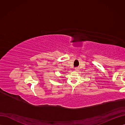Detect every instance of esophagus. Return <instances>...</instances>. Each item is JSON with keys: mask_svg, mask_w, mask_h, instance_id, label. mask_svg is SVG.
<instances>
[{"mask_svg": "<svg viewBox=\"0 0 125 125\" xmlns=\"http://www.w3.org/2000/svg\"><path fill=\"white\" fill-rule=\"evenodd\" d=\"M75 70H76V71H78L79 69V68H78V67H77V68H75Z\"/></svg>", "mask_w": 125, "mask_h": 125, "instance_id": "1", "label": "esophagus"}]
</instances>
